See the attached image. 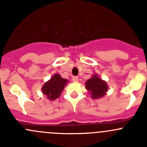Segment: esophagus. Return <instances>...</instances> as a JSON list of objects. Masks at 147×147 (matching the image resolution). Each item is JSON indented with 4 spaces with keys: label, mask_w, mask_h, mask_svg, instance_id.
Segmentation results:
<instances>
[{
    "label": "esophagus",
    "mask_w": 147,
    "mask_h": 147,
    "mask_svg": "<svg viewBox=\"0 0 147 147\" xmlns=\"http://www.w3.org/2000/svg\"><path fill=\"white\" fill-rule=\"evenodd\" d=\"M72 81H73L74 82H78V77L77 76H75L72 78Z\"/></svg>",
    "instance_id": "esophagus-1"
}]
</instances>
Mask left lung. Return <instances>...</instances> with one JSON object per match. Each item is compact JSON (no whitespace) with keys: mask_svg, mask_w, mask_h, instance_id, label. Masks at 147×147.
<instances>
[{"mask_svg":"<svg viewBox=\"0 0 147 147\" xmlns=\"http://www.w3.org/2000/svg\"><path fill=\"white\" fill-rule=\"evenodd\" d=\"M85 88L91 94L90 97L94 100L102 98L107 94L108 91V84L106 81L99 78L97 74L93 75L85 82Z\"/></svg>","mask_w":147,"mask_h":147,"instance_id":"8db88e82","label":"left lung"}]
</instances>
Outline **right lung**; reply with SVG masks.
Returning <instances> with one entry per match:
<instances>
[{
  "label": "right lung",
  "instance_id": "1",
  "mask_svg": "<svg viewBox=\"0 0 147 147\" xmlns=\"http://www.w3.org/2000/svg\"><path fill=\"white\" fill-rule=\"evenodd\" d=\"M67 83V80L64 79L60 75L55 73L48 81L45 82L41 90L42 94H45L49 100L53 101L60 97Z\"/></svg>",
  "mask_w": 147,
  "mask_h": 147
}]
</instances>
